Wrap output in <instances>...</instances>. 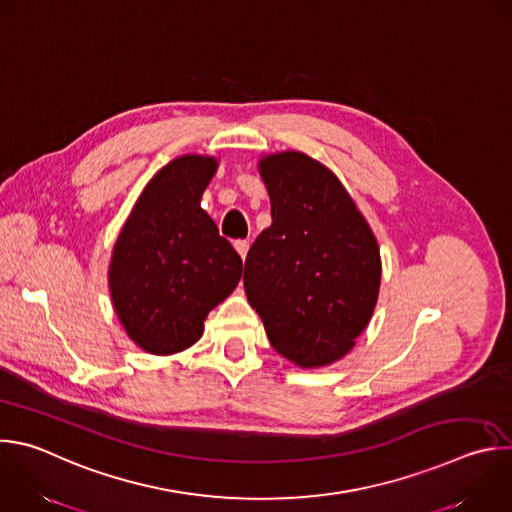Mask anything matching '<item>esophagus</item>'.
<instances>
[{
  "mask_svg": "<svg viewBox=\"0 0 512 512\" xmlns=\"http://www.w3.org/2000/svg\"><path fill=\"white\" fill-rule=\"evenodd\" d=\"M235 249H237V253L241 255V259L245 261V257H247V251H249V241H245V239H239V241H235Z\"/></svg>",
  "mask_w": 512,
  "mask_h": 512,
  "instance_id": "1",
  "label": "esophagus"
}]
</instances>
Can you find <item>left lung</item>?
Listing matches in <instances>:
<instances>
[{"label":"left lung","mask_w":512,"mask_h":512,"mask_svg":"<svg viewBox=\"0 0 512 512\" xmlns=\"http://www.w3.org/2000/svg\"><path fill=\"white\" fill-rule=\"evenodd\" d=\"M271 201L247 253L245 293L277 354L297 368L342 360L378 303L382 259L374 231L319 160L283 150L257 162Z\"/></svg>","instance_id":"8db88e82"}]
</instances>
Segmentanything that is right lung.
Returning a JSON list of instances; mask_svg holds the SVG:
<instances>
[{
    "label": "right lung",
    "mask_w": 512,
    "mask_h": 512,
    "mask_svg": "<svg viewBox=\"0 0 512 512\" xmlns=\"http://www.w3.org/2000/svg\"><path fill=\"white\" fill-rule=\"evenodd\" d=\"M217 168L219 158L209 154H183L164 164L114 243L112 307L146 354L173 356L197 344L209 311L241 281V257L201 207Z\"/></svg>",
    "instance_id": "add662e5"
}]
</instances>
